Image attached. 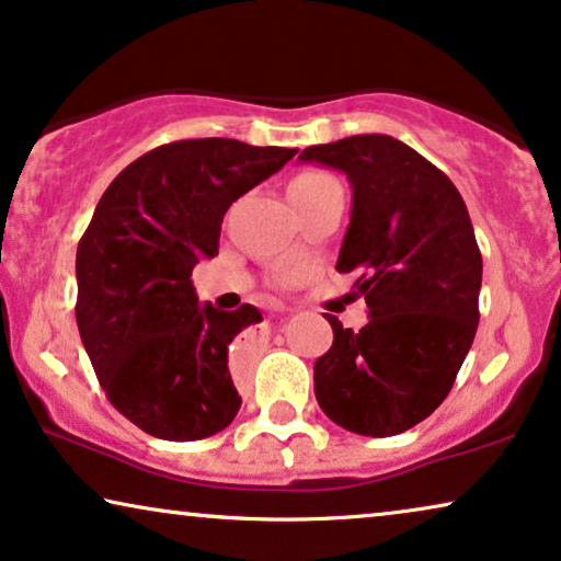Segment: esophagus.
<instances>
[{
    "label": "esophagus",
    "instance_id": "1",
    "mask_svg": "<svg viewBox=\"0 0 561 561\" xmlns=\"http://www.w3.org/2000/svg\"><path fill=\"white\" fill-rule=\"evenodd\" d=\"M249 339H251L253 343H256V341H259V333H256V331H251V335H249Z\"/></svg>",
    "mask_w": 561,
    "mask_h": 561
}]
</instances>
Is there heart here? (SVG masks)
<instances>
[{
    "instance_id": "heart-1",
    "label": "heart",
    "mask_w": 561,
    "mask_h": 561,
    "mask_svg": "<svg viewBox=\"0 0 561 561\" xmlns=\"http://www.w3.org/2000/svg\"><path fill=\"white\" fill-rule=\"evenodd\" d=\"M339 184V179L333 174H328V171H320V169H308V171H300V174L293 176V182H289L287 192H289V199H293L295 205L305 203V199H310L312 194L328 190V186H335ZM305 276V268L300 264H295V261H289V264H282L279 272H276V285L279 287H293L297 285Z\"/></svg>"
}]
</instances>
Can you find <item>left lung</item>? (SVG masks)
<instances>
[{"instance_id":"obj_1","label":"left lung","mask_w":561,"mask_h":561,"mask_svg":"<svg viewBox=\"0 0 561 561\" xmlns=\"http://www.w3.org/2000/svg\"><path fill=\"white\" fill-rule=\"evenodd\" d=\"M300 161L333 167L354 190L339 268L367 300L362 331L333 328L316 362V398L341 428L394 436L451 392L480 323L482 253L451 179L392 136L310 146Z\"/></svg>"}]
</instances>
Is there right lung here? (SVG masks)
I'll return each instance as SVG.
<instances>
[{
	"instance_id": "obj_1",
	"label": "right lung",
	"mask_w": 561,
	"mask_h": 561,
	"mask_svg": "<svg viewBox=\"0 0 561 561\" xmlns=\"http://www.w3.org/2000/svg\"><path fill=\"white\" fill-rule=\"evenodd\" d=\"M295 153L174 140L119 171L96 203L77 249V325L107 400L140 431L197 442L233 423L228 346L261 312L199 308L192 268L218 256L228 207Z\"/></svg>"
}]
</instances>
